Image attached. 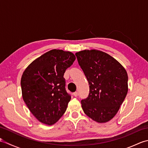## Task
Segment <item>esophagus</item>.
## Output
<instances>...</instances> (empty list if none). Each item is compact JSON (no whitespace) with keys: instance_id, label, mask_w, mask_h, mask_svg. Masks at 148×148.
I'll return each instance as SVG.
<instances>
[{"instance_id":"1","label":"esophagus","mask_w":148,"mask_h":148,"mask_svg":"<svg viewBox=\"0 0 148 148\" xmlns=\"http://www.w3.org/2000/svg\"><path fill=\"white\" fill-rule=\"evenodd\" d=\"M73 95H74V97H77V95H78V93H77V92H75L73 93Z\"/></svg>"}]
</instances>
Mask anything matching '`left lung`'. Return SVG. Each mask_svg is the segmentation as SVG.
<instances>
[{
	"instance_id": "left-lung-1",
	"label": "left lung",
	"mask_w": 148,
	"mask_h": 148,
	"mask_svg": "<svg viewBox=\"0 0 148 148\" xmlns=\"http://www.w3.org/2000/svg\"><path fill=\"white\" fill-rule=\"evenodd\" d=\"M76 56L90 86L88 96L81 102L83 111L97 122H108L126 97L127 71L116 59L99 50H83Z\"/></svg>"
}]
</instances>
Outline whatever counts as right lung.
<instances>
[{
	"label": "right lung",
	"mask_w": 148,
	"mask_h": 148,
	"mask_svg": "<svg viewBox=\"0 0 148 148\" xmlns=\"http://www.w3.org/2000/svg\"><path fill=\"white\" fill-rule=\"evenodd\" d=\"M75 60L71 52L52 49L36 59L23 72V99L32 114L44 124H55L67 109L71 96L65 90L64 75Z\"/></svg>",
	"instance_id": "obj_1"
}]
</instances>
